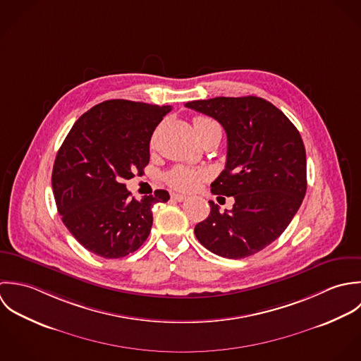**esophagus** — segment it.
<instances>
[{
  "label": "esophagus",
  "instance_id": "34e87169",
  "mask_svg": "<svg viewBox=\"0 0 361 361\" xmlns=\"http://www.w3.org/2000/svg\"><path fill=\"white\" fill-rule=\"evenodd\" d=\"M171 198H173L174 201H177V202H183V201L188 200V197H187V195H183V194H171Z\"/></svg>",
  "mask_w": 361,
  "mask_h": 361
}]
</instances>
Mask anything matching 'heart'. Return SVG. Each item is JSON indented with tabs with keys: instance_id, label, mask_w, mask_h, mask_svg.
Masks as SVG:
<instances>
[{
	"instance_id": "1",
	"label": "heart",
	"mask_w": 361,
	"mask_h": 361,
	"mask_svg": "<svg viewBox=\"0 0 361 361\" xmlns=\"http://www.w3.org/2000/svg\"><path fill=\"white\" fill-rule=\"evenodd\" d=\"M216 124L214 120L208 118V117H195L194 118V128L197 131V134L209 127ZM205 177V171L202 170H195V169H190L185 166H176L171 170H169L164 176L166 183L180 191H191L194 190L198 183Z\"/></svg>"
}]
</instances>
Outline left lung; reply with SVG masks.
<instances>
[{
    "label": "left lung",
    "mask_w": 361,
    "mask_h": 361,
    "mask_svg": "<svg viewBox=\"0 0 361 361\" xmlns=\"http://www.w3.org/2000/svg\"><path fill=\"white\" fill-rule=\"evenodd\" d=\"M185 107L217 120L227 135L226 167L211 184L234 198L233 209L195 226L211 252L240 259L275 241L297 214L307 191V159L300 133L272 103L257 96L194 100Z\"/></svg>",
    "instance_id": "obj_1"
}]
</instances>
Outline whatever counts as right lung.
Segmentation results:
<instances>
[{"mask_svg": "<svg viewBox=\"0 0 361 361\" xmlns=\"http://www.w3.org/2000/svg\"><path fill=\"white\" fill-rule=\"evenodd\" d=\"M170 106L107 100L82 114L61 145L51 176L59 214L87 251L123 258L147 238L152 207L164 190L137 201L124 181L144 173L152 134Z\"/></svg>", "mask_w": 361, "mask_h": 361, "instance_id": "obj_1", "label": "right lung"}]
</instances>
